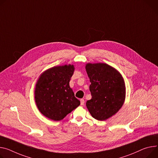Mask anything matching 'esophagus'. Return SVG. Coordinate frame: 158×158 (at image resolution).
<instances>
[{
    "mask_svg": "<svg viewBox=\"0 0 158 158\" xmlns=\"http://www.w3.org/2000/svg\"><path fill=\"white\" fill-rule=\"evenodd\" d=\"M80 103H81V106H83L84 104H85V101H84V99H80Z\"/></svg>",
    "mask_w": 158,
    "mask_h": 158,
    "instance_id": "esophagus-1",
    "label": "esophagus"
}]
</instances>
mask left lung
Here are the masks:
<instances>
[{"instance_id":"1","label":"left lung","mask_w":158,"mask_h":158,"mask_svg":"<svg viewBox=\"0 0 158 158\" xmlns=\"http://www.w3.org/2000/svg\"><path fill=\"white\" fill-rule=\"evenodd\" d=\"M85 69L92 95L86 102L87 107L93 118L106 120L115 114L124 103V80L116 69L105 63H88Z\"/></svg>"}]
</instances>
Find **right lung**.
I'll list each match as a JSON object with an SVG mask.
<instances>
[{
  "label": "right lung",
  "mask_w": 158,
  "mask_h": 158,
  "mask_svg": "<svg viewBox=\"0 0 158 158\" xmlns=\"http://www.w3.org/2000/svg\"><path fill=\"white\" fill-rule=\"evenodd\" d=\"M73 65L52 67L45 71L35 85V99L40 112L54 121H60L74 110L80 102L69 87Z\"/></svg>",
  "instance_id": "right-lung-1"
}]
</instances>
